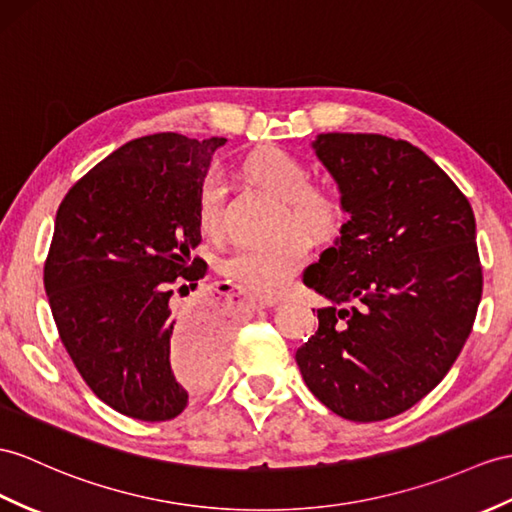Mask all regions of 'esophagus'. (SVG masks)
<instances>
[{
    "label": "esophagus",
    "instance_id": "esophagus-1",
    "mask_svg": "<svg viewBox=\"0 0 512 512\" xmlns=\"http://www.w3.org/2000/svg\"><path fill=\"white\" fill-rule=\"evenodd\" d=\"M252 306L258 308V310H263V308L276 306V302H273V299H252Z\"/></svg>",
    "mask_w": 512,
    "mask_h": 512
}]
</instances>
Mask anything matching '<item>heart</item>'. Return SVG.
<instances>
[{"label":"heart","instance_id":"1","mask_svg":"<svg viewBox=\"0 0 512 512\" xmlns=\"http://www.w3.org/2000/svg\"><path fill=\"white\" fill-rule=\"evenodd\" d=\"M245 171L249 178L282 199L280 234L289 236L276 245L234 247L221 258L219 269L223 276L245 286L247 291L276 297L308 263V241L328 243L339 236L345 223V208L334 191L310 184V171L304 162L282 149L252 154L245 160ZM226 195L228 182L223 171L217 167L208 169L197 189V221L204 234H221Z\"/></svg>","mask_w":512,"mask_h":512}]
</instances>
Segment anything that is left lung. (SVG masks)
<instances>
[{
    "mask_svg": "<svg viewBox=\"0 0 512 512\" xmlns=\"http://www.w3.org/2000/svg\"><path fill=\"white\" fill-rule=\"evenodd\" d=\"M313 147L350 221L304 273L330 306L295 360L332 413L382 421L426 397L469 339L482 297L476 219L408 141L328 132Z\"/></svg>",
    "mask_w": 512,
    "mask_h": 512,
    "instance_id": "1",
    "label": "left lung"
}]
</instances>
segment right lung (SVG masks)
I'll return each mask as SVG.
<instances>
[{
  "mask_svg": "<svg viewBox=\"0 0 512 512\" xmlns=\"http://www.w3.org/2000/svg\"><path fill=\"white\" fill-rule=\"evenodd\" d=\"M226 143L141 136L71 186L56 213L43 282L60 341L89 389L117 413L169 421L204 391L228 332L176 308L204 278L197 189Z\"/></svg>",
  "mask_w": 512,
  "mask_h": 512,
  "instance_id": "obj_1",
  "label": "right lung"
}]
</instances>
